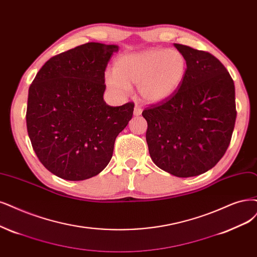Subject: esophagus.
<instances>
[{
    "label": "esophagus",
    "mask_w": 257,
    "mask_h": 257,
    "mask_svg": "<svg viewBox=\"0 0 257 257\" xmlns=\"http://www.w3.org/2000/svg\"><path fill=\"white\" fill-rule=\"evenodd\" d=\"M142 111H143V110H142L139 106H138V104H136V107H135V111H134V114H135V116H139V115H141V114H142Z\"/></svg>",
    "instance_id": "34e87169"
}]
</instances>
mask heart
<instances>
[{"label": "heart", "instance_id": "heart-1", "mask_svg": "<svg viewBox=\"0 0 257 257\" xmlns=\"http://www.w3.org/2000/svg\"><path fill=\"white\" fill-rule=\"evenodd\" d=\"M187 60L177 50L149 49L119 56L113 71L104 73L106 87L116 94H127L137 84L140 98L160 103L176 94L185 79Z\"/></svg>", "mask_w": 257, "mask_h": 257}]
</instances>
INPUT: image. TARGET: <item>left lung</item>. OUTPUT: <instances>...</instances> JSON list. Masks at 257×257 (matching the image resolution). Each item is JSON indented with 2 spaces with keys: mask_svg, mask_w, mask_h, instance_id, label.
<instances>
[{
  "mask_svg": "<svg viewBox=\"0 0 257 257\" xmlns=\"http://www.w3.org/2000/svg\"><path fill=\"white\" fill-rule=\"evenodd\" d=\"M187 60L185 79L174 96L146 108L151 160L180 178L213 168L229 147L236 119L235 85L212 54L174 44Z\"/></svg>",
  "mask_w": 257,
  "mask_h": 257,
  "instance_id": "1",
  "label": "left lung"
}]
</instances>
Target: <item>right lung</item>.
Listing matches in <instances>:
<instances>
[{
	"instance_id": "right-lung-1",
	"label": "right lung",
	"mask_w": 257,
	"mask_h": 257,
	"mask_svg": "<svg viewBox=\"0 0 257 257\" xmlns=\"http://www.w3.org/2000/svg\"><path fill=\"white\" fill-rule=\"evenodd\" d=\"M118 45L89 42L47 60L28 90L26 126L35 153L69 181L98 175L134 114V102L103 100L104 70Z\"/></svg>"
}]
</instances>
